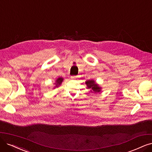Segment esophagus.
Returning a JSON list of instances; mask_svg holds the SVG:
<instances>
[{"mask_svg": "<svg viewBox=\"0 0 152 152\" xmlns=\"http://www.w3.org/2000/svg\"><path fill=\"white\" fill-rule=\"evenodd\" d=\"M76 77H77V76H71V79H72V80H75Z\"/></svg>", "mask_w": 152, "mask_h": 152, "instance_id": "esophagus-1", "label": "esophagus"}]
</instances>
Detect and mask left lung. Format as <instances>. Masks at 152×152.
<instances>
[{
	"mask_svg": "<svg viewBox=\"0 0 152 152\" xmlns=\"http://www.w3.org/2000/svg\"><path fill=\"white\" fill-rule=\"evenodd\" d=\"M88 88H90L92 89L93 93H99L101 90V88L98 86V85L95 83V81L93 80H88L86 82Z\"/></svg>",
	"mask_w": 152,
	"mask_h": 152,
	"instance_id": "1",
	"label": "left lung"
}]
</instances>
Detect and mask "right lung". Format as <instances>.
<instances>
[{"instance_id": "1", "label": "right lung", "mask_w": 152, "mask_h": 152, "mask_svg": "<svg viewBox=\"0 0 152 152\" xmlns=\"http://www.w3.org/2000/svg\"><path fill=\"white\" fill-rule=\"evenodd\" d=\"M63 79L62 77H59L58 79L56 81V87H58L59 85H60L61 83L63 82Z\"/></svg>"}]
</instances>
